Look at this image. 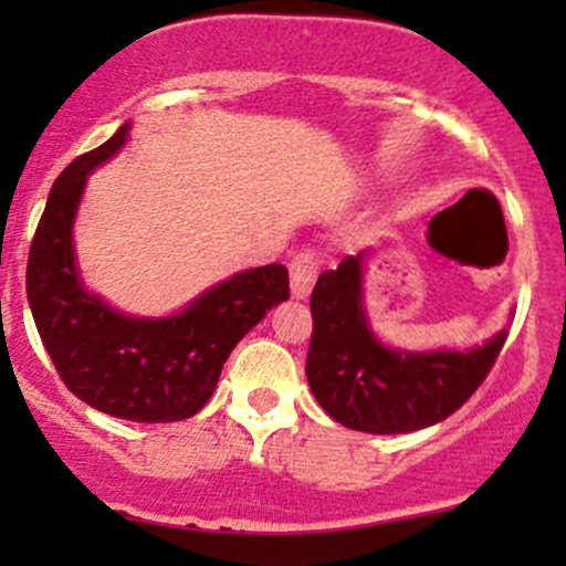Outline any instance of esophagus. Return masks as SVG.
Returning <instances> with one entry per match:
<instances>
[{
	"instance_id": "esophagus-1",
	"label": "esophagus",
	"mask_w": 566,
	"mask_h": 566,
	"mask_svg": "<svg viewBox=\"0 0 566 566\" xmlns=\"http://www.w3.org/2000/svg\"><path fill=\"white\" fill-rule=\"evenodd\" d=\"M319 252L311 250V247H303L295 258L290 261V287L292 297L297 301H305L311 295V287H314L316 274H319Z\"/></svg>"
}]
</instances>
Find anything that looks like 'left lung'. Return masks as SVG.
Segmentation results:
<instances>
[{
	"label": "left lung",
	"mask_w": 566,
	"mask_h": 566,
	"mask_svg": "<svg viewBox=\"0 0 566 566\" xmlns=\"http://www.w3.org/2000/svg\"><path fill=\"white\" fill-rule=\"evenodd\" d=\"M361 258L324 271L311 292L305 375L324 412L365 433H409L450 418L482 386L509 333L473 350L407 354L386 348L361 305Z\"/></svg>",
	"instance_id": "left-lung-1"
}]
</instances>
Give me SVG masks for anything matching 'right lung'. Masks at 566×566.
Returning <instances> with one entry per match:
<instances>
[{
  "instance_id": "add662e5",
  "label": "right lung",
  "mask_w": 566,
  "mask_h": 566,
  "mask_svg": "<svg viewBox=\"0 0 566 566\" xmlns=\"http://www.w3.org/2000/svg\"><path fill=\"white\" fill-rule=\"evenodd\" d=\"M127 133L129 122L57 175L31 239L25 295L71 394L114 418L172 423L210 401L233 346L290 297V276L282 263L242 271L167 319H135L90 295L71 226L87 175L125 146Z\"/></svg>"
}]
</instances>
